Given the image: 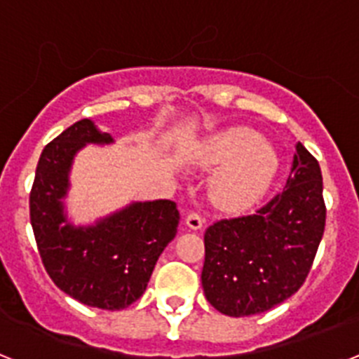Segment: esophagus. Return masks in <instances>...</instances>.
<instances>
[{
	"label": "esophagus",
	"mask_w": 359,
	"mask_h": 359,
	"mask_svg": "<svg viewBox=\"0 0 359 359\" xmlns=\"http://www.w3.org/2000/svg\"><path fill=\"white\" fill-rule=\"evenodd\" d=\"M185 223H187V226L190 228V230H201V228H203V217L198 214V212H190V214L187 215Z\"/></svg>",
	"instance_id": "esophagus-1"
}]
</instances>
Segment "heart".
Here are the masks:
<instances>
[{
  "mask_svg": "<svg viewBox=\"0 0 359 359\" xmlns=\"http://www.w3.org/2000/svg\"><path fill=\"white\" fill-rule=\"evenodd\" d=\"M201 170H215L208 187L214 207L230 214L246 212L273 185L280 160L277 149L252 128H230L203 142L192 154Z\"/></svg>",
  "mask_w": 359,
  "mask_h": 359,
  "instance_id": "b5f03b06",
  "label": "heart"
}]
</instances>
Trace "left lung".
<instances>
[{
    "mask_svg": "<svg viewBox=\"0 0 359 359\" xmlns=\"http://www.w3.org/2000/svg\"><path fill=\"white\" fill-rule=\"evenodd\" d=\"M322 170L297 144L286 189L257 214L217 221L205 231L201 284L223 315H259L297 293L325 228Z\"/></svg>",
    "mask_w": 359,
    "mask_h": 359,
    "instance_id": "8db88e82",
    "label": "left lung"
}]
</instances>
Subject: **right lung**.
Segmentation results:
<instances>
[{"label":"right lung","instance_id":"add662e5","mask_svg":"<svg viewBox=\"0 0 359 359\" xmlns=\"http://www.w3.org/2000/svg\"><path fill=\"white\" fill-rule=\"evenodd\" d=\"M115 144L90 118L79 120L43 149L30 192L37 250L59 290L90 307L126 309L144 294L180 212L169 199L131 201L93 223H73L66 198L73 161L86 145Z\"/></svg>","mask_w":359,"mask_h":359}]
</instances>
